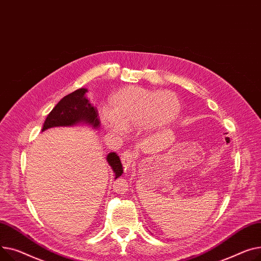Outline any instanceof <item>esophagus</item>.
Returning <instances> with one entry per match:
<instances>
[{"label": "esophagus", "instance_id": "1", "mask_svg": "<svg viewBox=\"0 0 261 261\" xmlns=\"http://www.w3.org/2000/svg\"><path fill=\"white\" fill-rule=\"evenodd\" d=\"M136 152H134L133 150L130 149H127L125 151H123L121 154V161H122V164H123V166L125 168H130L134 166L135 164V160H136Z\"/></svg>", "mask_w": 261, "mask_h": 261}]
</instances>
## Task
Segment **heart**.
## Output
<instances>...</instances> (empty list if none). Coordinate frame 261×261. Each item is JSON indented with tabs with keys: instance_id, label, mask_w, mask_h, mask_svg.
<instances>
[{
	"instance_id": "heart-1",
	"label": "heart",
	"mask_w": 261,
	"mask_h": 261,
	"mask_svg": "<svg viewBox=\"0 0 261 261\" xmlns=\"http://www.w3.org/2000/svg\"><path fill=\"white\" fill-rule=\"evenodd\" d=\"M111 109L99 113L105 128L114 134L140 127L162 128L174 122L180 113V102L171 91H154L138 86L120 89L111 98Z\"/></svg>"
}]
</instances>
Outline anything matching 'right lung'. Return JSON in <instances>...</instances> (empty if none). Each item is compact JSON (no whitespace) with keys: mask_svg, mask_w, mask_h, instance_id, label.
<instances>
[{"mask_svg":"<svg viewBox=\"0 0 261 261\" xmlns=\"http://www.w3.org/2000/svg\"><path fill=\"white\" fill-rule=\"evenodd\" d=\"M86 91L85 88L76 89L73 93L60 100L46 118L42 132L55 126L73 125L79 122H85V123L98 127L100 123L98 119V110L95 106L90 105L85 98L84 95ZM107 161L116 174V179L123 174L120 158L116 152H110L107 155Z\"/></svg>","mask_w":261,"mask_h":261,"instance_id":"right-lung-1","label":"right lung"}]
</instances>
